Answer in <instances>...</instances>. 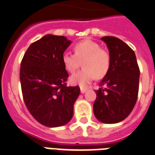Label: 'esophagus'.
<instances>
[{
	"label": "esophagus",
	"instance_id": "esophagus-1",
	"mask_svg": "<svg viewBox=\"0 0 155 155\" xmlns=\"http://www.w3.org/2000/svg\"><path fill=\"white\" fill-rule=\"evenodd\" d=\"M87 90V88H84V87H80V92H81L82 94H84V93L86 92Z\"/></svg>",
	"mask_w": 155,
	"mask_h": 155
}]
</instances>
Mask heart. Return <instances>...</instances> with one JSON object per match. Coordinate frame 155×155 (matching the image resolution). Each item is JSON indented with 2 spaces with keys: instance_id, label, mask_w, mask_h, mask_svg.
Masks as SVG:
<instances>
[{
  "instance_id": "1",
  "label": "heart",
  "mask_w": 155,
  "mask_h": 155,
  "mask_svg": "<svg viewBox=\"0 0 155 155\" xmlns=\"http://www.w3.org/2000/svg\"><path fill=\"white\" fill-rule=\"evenodd\" d=\"M75 54L64 52L62 62L68 71L74 73L82 62L83 70L70 78L72 84L81 87L88 85L95 77H104L110 68V54L105 49L100 48L99 44L90 40L77 43L74 46Z\"/></svg>"
}]
</instances>
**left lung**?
<instances>
[{"label": "left lung", "mask_w": 155, "mask_h": 155, "mask_svg": "<svg viewBox=\"0 0 155 155\" xmlns=\"http://www.w3.org/2000/svg\"><path fill=\"white\" fill-rule=\"evenodd\" d=\"M110 57V68L95 91L93 111L99 121L117 123L130 114L136 104L139 71L134 51L114 36H104ZM104 86V88H102Z\"/></svg>", "instance_id": "obj_1"}]
</instances>
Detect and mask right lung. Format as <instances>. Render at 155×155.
Instances as JSON below:
<instances>
[{
    "instance_id": "add662e5",
    "label": "right lung",
    "mask_w": 155,
    "mask_h": 155,
    "mask_svg": "<svg viewBox=\"0 0 155 155\" xmlns=\"http://www.w3.org/2000/svg\"><path fill=\"white\" fill-rule=\"evenodd\" d=\"M71 41L48 34L32 43L21 61L20 80L24 101L32 116L48 127H61L73 116L80 87H68L62 56Z\"/></svg>"
}]
</instances>
